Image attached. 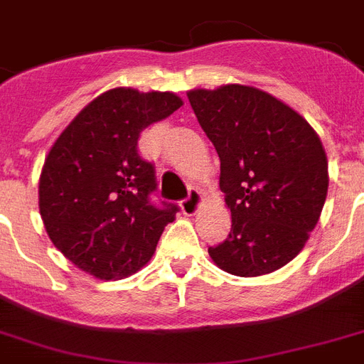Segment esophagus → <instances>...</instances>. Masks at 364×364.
Wrapping results in <instances>:
<instances>
[{
	"instance_id": "1",
	"label": "esophagus",
	"mask_w": 364,
	"mask_h": 364,
	"mask_svg": "<svg viewBox=\"0 0 364 364\" xmlns=\"http://www.w3.org/2000/svg\"><path fill=\"white\" fill-rule=\"evenodd\" d=\"M200 202H202V194L196 188H191L188 191V196L185 200H181V210L185 215H194L200 208Z\"/></svg>"
}]
</instances>
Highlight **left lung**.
I'll return each mask as SVG.
<instances>
[{"mask_svg":"<svg viewBox=\"0 0 364 364\" xmlns=\"http://www.w3.org/2000/svg\"><path fill=\"white\" fill-rule=\"evenodd\" d=\"M221 160L219 187L232 217L208 253L221 270L264 276L296 257L321 215L328 164L316 130L259 88L225 85L187 92Z\"/></svg>","mask_w":364,"mask_h":364,"instance_id":"left-lung-1","label":"left lung"}]
</instances>
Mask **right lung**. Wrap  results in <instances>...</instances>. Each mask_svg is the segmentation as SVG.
<instances>
[{
    "label": "right lung",
    "mask_w": 364,
    "mask_h": 364,
    "mask_svg": "<svg viewBox=\"0 0 364 364\" xmlns=\"http://www.w3.org/2000/svg\"><path fill=\"white\" fill-rule=\"evenodd\" d=\"M183 105L173 92L113 88L92 100L48 151L39 213L54 247L98 279H121L153 257L177 205H154V166L137 153L149 124Z\"/></svg>",
    "instance_id": "obj_1"
}]
</instances>
